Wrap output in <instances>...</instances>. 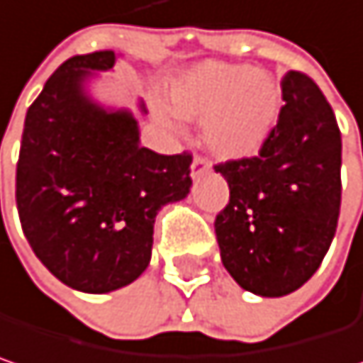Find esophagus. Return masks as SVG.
Listing matches in <instances>:
<instances>
[{"label": "esophagus", "mask_w": 363, "mask_h": 363, "mask_svg": "<svg viewBox=\"0 0 363 363\" xmlns=\"http://www.w3.org/2000/svg\"><path fill=\"white\" fill-rule=\"evenodd\" d=\"M210 170V162L201 155H195L193 157V164H191V177L193 179H199L201 174H206Z\"/></svg>", "instance_id": "obj_1"}]
</instances>
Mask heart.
<instances>
[{"instance_id": "heart-1", "label": "heart", "mask_w": 363, "mask_h": 363, "mask_svg": "<svg viewBox=\"0 0 363 363\" xmlns=\"http://www.w3.org/2000/svg\"><path fill=\"white\" fill-rule=\"evenodd\" d=\"M166 104L184 120H203V143L220 160H245L277 128L282 93L272 74L208 60L166 86ZM164 122L168 116L160 114Z\"/></svg>"}]
</instances>
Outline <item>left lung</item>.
<instances>
[{"mask_svg":"<svg viewBox=\"0 0 363 363\" xmlns=\"http://www.w3.org/2000/svg\"><path fill=\"white\" fill-rule=\"evenodd\" d=\"M277 128L255 157L214 166L230 189L220 257L249 293L282 297L312 279L341 212V130L318 84L286 72Z\"/></svg>","mask_w":363,"mask_h":363,"instance_id":"obj_1","label":"left lung"}]
</instances>
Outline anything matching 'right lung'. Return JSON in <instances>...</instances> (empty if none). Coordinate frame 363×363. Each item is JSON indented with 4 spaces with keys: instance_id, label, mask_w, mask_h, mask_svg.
Here are the masks:
<instances>
[{
    "instance_id": "right-lung-1",
    "label": "right lung",
    "mask_w": 363,
    "mask_h": 363,
    "mask_svg": "<svg viewBox=\"0 0 363 363\" xmlns=\"http://www.w3.org/2000/svg\"><path fill=\"white\" fill-rule=\"evenodd\" d=\"M114 64V51H93L51 74L26 112L16 166L28 245L55 279L95 295L145 272L155 216L193 184L191 153L141 147L135 116L89 95V79Z\"/></svg>"
}]
</instances>
